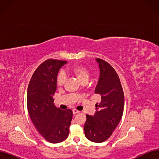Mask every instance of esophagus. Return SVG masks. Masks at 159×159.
<instances>
[{
	"label": "esophagus",
	"mask_w": 159,
	"mask_h": 159,
	"mask_svg": "<svg viewBox=\"0 0 159 159\" xmlns=\"http://www.w3.org/2000/svg\"><path fill=\"white\" fill-rule=\"evenodd\" d=\"M80 111H79L78 110H77V109H74L73 110V114L74 115H75V114H77V113H79Z\"/></svg>",
	"instance_id": "1"
}]
</instances>
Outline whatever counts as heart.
Returning a JSON list of instances; mask_svg holds the SVG:
<instances>
[{"label": "heart", "mask_w": 159, "mask_h": 159, "mask_svg": "<svg viewBox=\"0 0 159 159\" xmlns=\"http://www.w3.org/2000/svg\"><path fill=\"white\" fill-rule=\"evenodd\" d=\"M70 74L75 75L80 82H84L86 81L88 82L90 78L91 73L89 70L83 65H75L72 66L71 68L68 70ZM66 81V75L63 71H60L56 76V85L58 87L63 86Z\"/></svg>", "instance_id": "1"}]
</instances>
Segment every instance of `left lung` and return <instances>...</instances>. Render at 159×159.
<instances>
[{
  "instance_id": "left-lung-1",
  "label": "left lung",
  "mask_w": 159,
  "mask_h": 159,
  "mask_svg": "<svg viewBox=\"0 0 159 159\" xmlns=\"http://www.w3.org/2000/svg\"><path fill=\"white\" fill-rule=\"evenodd\" d=\"M100 75L95 93L101 95V102L95 104L93 116L86 115L84 125L85 137L94 143L108 139L121 120L124 109V93L119 75L108 62L101 58Z\"/></svg>"
}]
</instances>
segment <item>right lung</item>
Instances as JSON below:
<instances>
[{
    "mask_svg": "<svg viewBox=\"0 0 159 159\" xmlns=\"http://www.w3.org/2000/svg\"><path fill=\"white\" fill-rule=\"evenodd\" d=\"M66 61L48 59L34 72L27 91V109L38 131L47 141L61 143L68 137L73 113L54 105L56 76Z\"/></svg>",
    "mask_w": 159,
    "mask_h": 159,
    "instance_id": "right-lung-1",
    "label": "right lung"
}]
</instances>
